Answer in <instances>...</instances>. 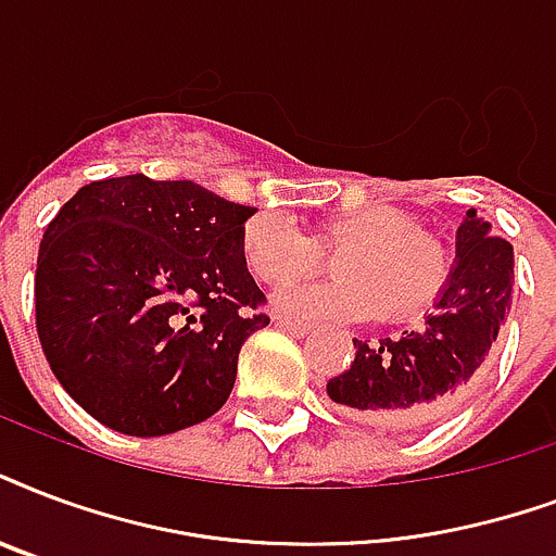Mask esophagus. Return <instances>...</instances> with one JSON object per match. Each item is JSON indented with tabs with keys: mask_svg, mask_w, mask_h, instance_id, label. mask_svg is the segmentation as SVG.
I'll use <instances>...</instances> for the list:
<instances>
[{
	"mask_svg": "<svg viewBox=\"0 0 556 556\" xmlns=\"http://www.w3.org/2000/svg\"><path fill=\"white\" fill-rule=\"evenodd\" d=\"M274 324L279 326V329H286V332L296 334V338H303V334L312 332V324H306V320H296V317H288V315H274Z\"/></svg>",
	"mask_w": 556,
	"mask_h": 556,
	"instance_id": "34e87169",
	"label": "esophagus"
}]
</instances>
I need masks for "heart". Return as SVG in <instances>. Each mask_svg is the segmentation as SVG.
<instances>
[{"label":"heart","instance_id":"b5f03b06","mask_svg":"<svg viewBox=\"0 0 556 556\" xmlns=\"http://www.w3.org/2000/svg\"><path fill=\"white\" fill-rule=\"evenodd\" d=\"M324 250L338 253L334 270L341 277L279 291V308L300 315H379L400 324L429 312L448 282L446 248L402 206L376 203L341 212L317 230V239L282 215H256L241 227L244 262L268 286L317 274L326 265Z\"/></svg>","mask_w":556,"mask_h":556}]
</instances>
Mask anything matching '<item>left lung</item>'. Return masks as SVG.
<instances>
[{
  "label": "left lung",
  "mask_w": 556,
  "mask_h": 556,
  "mask_svg": "<svg viewBox=\"0 0 556 556\" xmlns=\"http://www.w3.org/2000/svg\"><path fill=\"white\" fill-rule=\"evenodd\" d=\"M514 248L466 212L457 227L455 270L417 332L358 341L355 362L326 384L329 400L376 426L419 429L476 391L510 308Z\"/></svg>",
  "instance_id": "obj_1"
}]
</instances>
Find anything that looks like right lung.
<instances>
[{"mask_svg": "<svg viewBox=\"0 0 556 556\" xmlns=\"http://www.w3.org/2000/svg\"><path fill=\"white\" fill-rule=\"evenodd\" d=\"M253 206L192 180L80 186L40 241L34 308L46 362L90 417L130 438L198 426L270 324L241 253Z\"/></svg>", "mask_w": 556, "mask_h": 556, "instance_id": "add662e5", "label": "right lung"}]
</instances>
